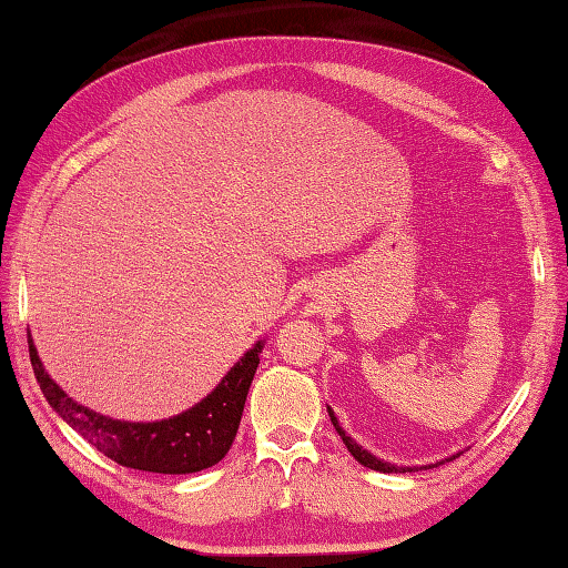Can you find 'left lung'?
Returning <instances> with one entry per match:
<instances>
[{
	"instance_id": "left-lung-1",
	"label": "left lung",
	"mask_w": 568,
	"mask_h": 568,
	"mask_svg": "<svg viewBox=\"0 0 568 568\" xmlns=\"http://www.w3.org/2000/svg\"><path fill=\"white\" fill-rule=\"evenodd\" d=\"M328 417H331V423H334L336 433L341 435V440H344V445L348 447V453H351L353 457H356L363 467H371V469H376V473H415V469H430V467L445 465V463H450V459L459 457V453H455V455L445 457V459H440V463H433V465H423V467H398V465H393V463H385V459H381V457H376V455H373V453H368L366 447H361L356 440H353L351 435H346V430H344V427H341L338 417L334 415V410H331V408H328Z\"/></svg>"
}]
</instances>
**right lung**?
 <instances>
[{
    "mask_svg": "<svg viewBox=\"0 0 568 568\" xmlns=\"http://www.w3.org/2000/svg\"><path fill=\"white\" fill-rule=\"evenodd\" d=\"M262 348L264 338L256 341L217 383V388L192 408L165 420L131 423L83 408L81 403L69 398L67 390L59 388V383H53L47 373L29 336L31 368L51 408L113 463L160 475L200 473L217 465L230 453Z\"/></svg>",
    "mask_w": 568,
    "mask_h": 568,
    "instance_id": "right-lung-1",
    "label": "right lung"
}]
</instances>
